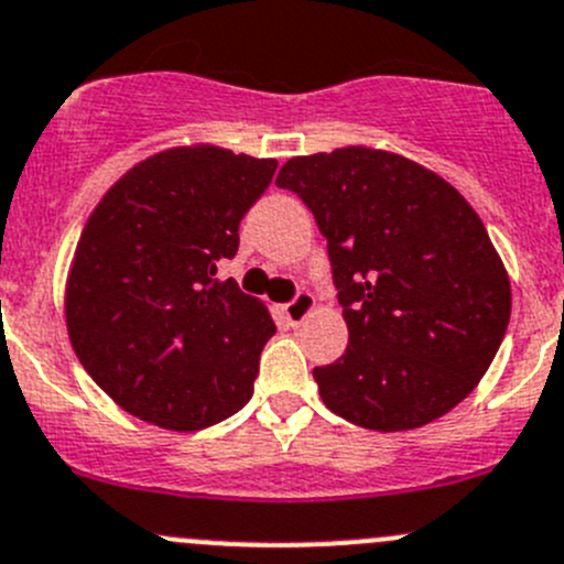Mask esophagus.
<instances>
[{"instance_id":"obj_1","label":"esophagus","mask_w":564,"mask_h":564,"mask_svg":"<svg viewBox=\"0 0 564 564\" xmlns=\"http://www.w3.org/2000/svg\"><path fill=\"white\" fill-rule=\"evenodd\" d=\"M314 305H316L314 294H311V292H297V294H294V300H292V303H286V305H283V308H281V314L286 316V322H289V325H292V327H297L300 322H303L305 316H308L311 311H314Z\"/></svg>"}]
</instances>
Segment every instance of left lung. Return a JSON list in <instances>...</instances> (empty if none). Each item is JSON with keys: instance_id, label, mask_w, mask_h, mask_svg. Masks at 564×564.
<instances>
[{"instance_id": "1", "label": "left lung", "mask_w": 564, "mask_h": 564, "mask_svg": "<svg viewBox=\"0 0 564 564\" xmlns=\"http://www.w3.org/2000/svg\"><path fill=\"white\" fill-rule=\"evenodd\" d=\"M275 184L311 209L349 344L314 380L358 427L399 433L477 388L510 325V278L449 182L388 151L294 156Z\"/></svg>"}]
</instances>
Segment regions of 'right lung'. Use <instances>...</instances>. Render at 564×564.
<instances>
[{
  "label": "right lung",
  "instance_id": "obj_1",
  "mask_svg": "<svg viewBox=\"0 0 564 564\" xmlns=\"http://www.w3.org/2000/svg\"><path fill=\"white\" fill-rule=\"evenodd\" d=\"M275 160L193 145L149 156L93 209L65 286V322L87 375L123 410L189 433L253 397L275 336L264 305L220 281L239 223Z\"/></svg>",
  "mask_w": 564,
  "mask_h": 564
}]
</instances>
